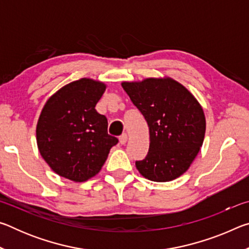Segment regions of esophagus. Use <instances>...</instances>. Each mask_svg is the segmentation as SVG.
Returning a JSON list of instances; mask_svg holds the SVG:
<instances>
[{
  "mask_svg": "<svg viewBox=\"0 0 249 249\" xmlns=\"http://www.w3.org/2000/svg\"><path fill=\"white\" fill-rule=\"evenodd\" d=\"M127 142V134H122L120 136V142L122 145H125Z\"/></svg>",
  "mask_w": 249,
  "mask_h": 249,
  "instance_id": "esophagus-1",
  "label": "esophagus"
}]
</instances>
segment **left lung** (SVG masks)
Wrapping results in <instances>:
<instances>
[{
  "instance_id": "8db88e82",
  "label": "left lung",
  "mask_w": 249,
  "mask_h": 249,
  "mask_svg": "<svg viewBox=\"0 0 249 249\" xmlns=\"http://www.w3.org/2000/svg\"><path fill=\"white\" fill-rule=\"evenodd\" d=\"M122 87L148 124V154L135 162L151 181L178 178L192 163L203 144L205 117L195 96L170 78L123 82Z\"/></svg>"
}]
</instances>
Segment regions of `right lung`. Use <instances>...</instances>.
<instances>
[{
    "label": "right lung",
    "mask_w": 249,
    "mask_h": 249,
    "mask_svg": "<svg viewBox=\"0 0 249 249\" xmlns=\"http://www.w3.org/2000/svg\"><path fill=\"white\" fill-rule=\"evenodd\" d=\"M105 84L80 79L46 102L37 123L39 153L57 175L75 182L94 177L119 140L107 133V120L95 105Z\"/></svg>",
    "instance_id": "obj_1"
}]
</instances>
